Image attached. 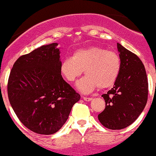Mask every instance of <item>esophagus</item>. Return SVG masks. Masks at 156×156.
Listing matches in <instances>:
<instances>
[{
  "label": "esophagus",
  "instance_id": "34e87169",
  "mask_svg": "<svg viewBox=\"0 0 156 156\" xmlns=\"http://www.w3.org/2000/svg\"><path fill=\"white\" fill-rule=\"evenodd\" d=\"M92 99V98H89V97H83V100L86 101H89Z\"/></svg>",
  "mask_w": 156,
  "mask_h": 156
}]
</instances>
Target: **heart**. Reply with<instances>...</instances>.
Segmentation results:
<instances>
[{"label":"heart","instance_id":"1","mask_svg":"<svg viewBox=\"0 0 156 156\" xmlns=\"http://www.w3.org/2000/svg\"><path fill=\"white\" fill-rule=\"evenodd\" d=\"M85 70L86 77L78 82V89L89 93L97 88L105 89L115 85L121 70V60L116 51L98 46L74 51L71 58L61 61L60 71L69 83H73Z\"/></svg>","mask_w":156,"mask_h":156}]
</instances>
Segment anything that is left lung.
Listing matches in <instances>:
<instances>
[{"label": "left lung", "instance_id": "8db88e82", "mask_svg": "<svg viewBox=\"0 0 156 156\" xmlns=\"http://www.w3.org/2000/svg\"><path fill=\"white\" fill-rule=\"evenodd\" d=\"M121 70L115 86L101 96L105 108L98 115L106 128L121 130L130 126L144 109L148 99V80L141 60L118 43Z\"/></svg>", "mask_w": 156, "mask_h": 156}]
</instances>
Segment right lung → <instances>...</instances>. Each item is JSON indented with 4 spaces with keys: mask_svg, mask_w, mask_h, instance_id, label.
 Listing matches in <instances>:
<instances>
[{
    "mask_svg": "<svg viewBox=\"0 0 156 156\" xmlns=\"http://www.w3.org/2000/svg\"><path fill=\"white\" fill-rule=\"evenodd\" d=\"M57 43L20 57L8 83L9 101L23 124L38 134L50 135L65 124L80 95L61 76Z\"/></svg>",
    "mask_w": 156,
    "mask_h": 156,
    "instance_id": "right-lung-1",
    "label": "right lung"
}]
</instances>
